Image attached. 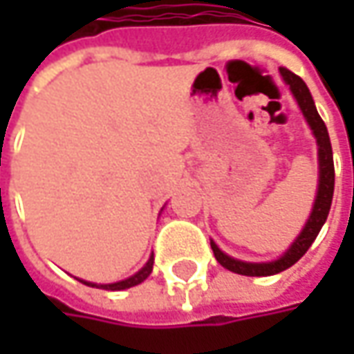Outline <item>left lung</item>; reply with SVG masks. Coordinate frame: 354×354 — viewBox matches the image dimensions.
Listing matches in <instances>:
<instances>
[{
	"instance_id": "1",
	"label": "left lung",
	"mask_w": 354,
	"mask_h": 354,
	"mask_svg": "<svg viewBox=\"0 0 354 354\" xmlns=\"http://www.w3.org/2000/svg\"><path fill=\"white\" fill-rule=\"evenodd\" d=\"M279 73L283 76V80L290 84L295 100L299 104L304 116H306L309 126L313 129V133H315V138H317V145H319V189H317V198H315V205H313V211H311V216L307 221L306 228L301 230V234L290 246V250L286 252L276 262H268V264L240 262V260H234V258L226 256L225 252L218 250V246L214 242H211V248L214 252L216 262L221 266H225L226 270H230L234 274H242V276H274V274H279V272L292 268L309 250V246L317 238L321 226L325 225V221H327V214H329V209H331V201H333V149H331V140H329V133H327V128H325V122L317 114V108L313 104V98L309 94V88L306 86V82L297 75H293L292 71L283 68V66L279 68Z\"/></svg>"
}]
</instances>
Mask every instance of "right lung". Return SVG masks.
I'll return each instance as SVG.
<instances>
[{
  "instance_id": "right-lung-1",
  "label": "right lung",
  "mask_w": 354,
  "mask_h": 354,
  "mask_svg": "<svg viewBox=\"0 0 354 354\" xmlns=\"http://www.w3.org/2000/svg\"><path fill=\"white\" fill-rule=\"evenodd\" d=\"M151 270H153V256L147 260V264L143 266L142 270L136 274V276H131V278L124 279V281H118V283H106V286H96V283H90V281H82V283H86V286H96V288H102V290H112V292H118V290H128V288H133V286H138V283H142L143 279H147V276L151 274Z\"/></svg>"
}]
</instances>
